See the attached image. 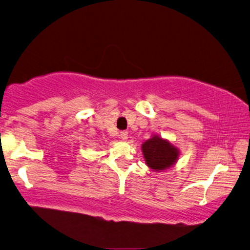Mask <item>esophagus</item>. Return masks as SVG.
I'll return each instance as SVG.
<instances>
[{"label": "esophagus", "instance_id": "34e87169", "mask_svg": "<svg viewBox=\"0 0 250 250\" xmlns=\"http://www.w3.org/2000/svg\"><path fill=\"white\" fill-rule=\"evenodd\" d=\"M119 137L122 139V140H126V139H128V132H126V131H121L119 133Z\"/></svg>", "mask_w": 250, "mask_h": 250}]
</instances>
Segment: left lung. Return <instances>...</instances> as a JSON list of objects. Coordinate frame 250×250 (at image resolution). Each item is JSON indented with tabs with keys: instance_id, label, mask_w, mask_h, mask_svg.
I'll return each instance as SVG.
<instances>
[{
	"instance_id": "8db88e82",
	"label": "left lung",
	"mask_w": 250,
	"mask_h": 250,
	"mask_svg": "<svg viewBox=\"0 0 250 250\" xmlns=\"http://www.w3.org/2000/svg\"><path fill=\"white\" fill-rule=\"evenodd\" d=\"M142 152L147 167L155 171L170 167L174 164L179 155V152L174 146L155 135L143 143Z\"/></svg>"
}]
</instances>
